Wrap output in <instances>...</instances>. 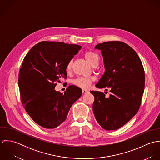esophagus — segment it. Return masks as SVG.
Returning <instances> with one entry per match:
<instances>
[{
  "mask_svg": "<svg viewBox=\"0 0 160 160\" xmlns=\"http://www.w3.org/2000/svg\"><path fill=\"white\" fill-rule=\"evenodd\" d=\"M82 93H86L88 92V91L87 90H86V89H83L82 90Z\"/></svg>",
  "mask_w": 160,
  "mask_h": 160,
  "instance_id": "esophagus-1",
  "label": "esophagus"
}]
</instances>
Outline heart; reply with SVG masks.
I'll list each match as a JSON object with an SVG mask.
<instances>
[{
    "instance_id": "b5f03b06",
    "label": "heart",
    "mask_w": 160,
    "mask_h": 160,
    "mask_svg": "<svg viewBox=\"0 0 160 160\" xmlns=\"http://www.w3.org/2000/svg\"><path fill=\"white\" fill-rule=\"evenodd\" d=\"M84 57L86 60L93 66L95 63H98L99 61V56L96 53L92 52V51H88L84 53ZM72 62L70 60L67 65L66 69L67 71H69L71 69ZM93 79L91 77H79L74 80L73 83L75 86L81 88H88L91 84Z\"/></svg>"
}]
</instances>
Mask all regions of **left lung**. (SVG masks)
Returning <instances> with one entry per match:
<instances>
[{
  "label": "left lung",
  "mask_w": 160,
  "mask_h": 160,
  "mask_svg": "<svg viewBox=\"0 0 160 160\" xmlns=\"http://www.w3.org/2000/svg\"><path fill=\"white\" fill-rule=\"evenodd\" d=\"M105 71L96 87L108 88L112 93L91 91L95 100L93 112L102 128L114 131L126 124L140 108L145 88V71L136 51L120 41L98 44ZM107 90V89H106Z\"/></svg>",
  "instance_id": "left-lung-1"
}]
</instances>
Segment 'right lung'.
I'll use <instances>...</instances> for the list:
<instances>
[{
	"label": "right lung",
	"instance_id": "add662e5",
	"mask_svg": "<svg viewBox=\"0 0 160 160\" xmlns=\"http://www.w3.org/2000/svg\"><path fill=\"white\" fill-rule=\"evenodd\" d=\"M81 48L76 44L42 41L24 58L18 75L22 103L32 120L42 128L60 126L82 95L81 89L73 85L64 93L55 90L57 82L67 79V65Z\"/></svg>",
	"mask_w": 160,
	"mask_h": 160
}]
</instances>
